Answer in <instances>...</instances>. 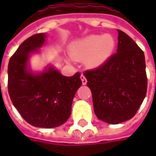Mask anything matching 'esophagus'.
I'll list each match as a JSON object with an SVG mask.
<instances>
[{"label":"esophagus","instance_id":"esophagus-1","mask_svg":"<svg viewBox=\"0 0 156 156\" xmlns=\"http://www.w3.org/2000/svg\"><path fill=\"white\" fill-rule=\"evenodd\" d=\"M81 82H82V84H83V85L87 84V79H86V77L84 76V75H83V74H81Z\"/></svg>","mask_w":156,"mask_h":156}]
</instances>
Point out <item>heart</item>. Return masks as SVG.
I'll return each instance as SVG.
<instances>
[{"mask_svg": "<svg viewBox=\"0 0 156 156\" xmlns=\"http://www.w3.org/2000/svg\"><path fill=\"white\" fill-rule=\"evenodd\" d=\"M115 48V40L110 34L89 35L71 49V55L75 59L87 57V64L98 67L110 57Z\"/></svg>", "mask_w": 156, "mask_h": 156, "instance_id": "b5f03b06", "label": "heart"}]
</instances>
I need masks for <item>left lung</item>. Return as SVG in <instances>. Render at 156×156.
Wrapping results in <instances>:
<instances>
[{
  "mask_svg": "<svg viewBox=\"0 0 156 156\" xmlns=\"http://www.w3.org/2000/svg\"><path fill=\"white\" fill-rule=\"evenodd\" d=\"M117 52L101 66L83 73L93 96L94 114L109 124L133 118L146 96L147 79L144 53L118 29Z\"/></svg>",
  "mask_w": 156,
  "mask_h": 156,
  "instance_id": "8db88e82",
  "label": "left lung"
}]
</instances>
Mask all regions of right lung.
Segmentation results:
<instances>
[{"label":"right lung","instance_id":"obj_1","mask_svg":"<svg viewBox=\"0 0 156 156\" xmlns=\"http://www.w3.org/2000/svg\"><path fill=\"white\" fill-rule=\"evenodd\" d=\"M46 36L44 33L30 36L11 56L8 89L15 108L27 122L34 127L51 129L62 125L69 118L81 80L79 72L69 77L52 67L37 75L28 70L29 55L38 51Z\"/></svg>","mask_w":156,"mask_h":156}]
</instances>
